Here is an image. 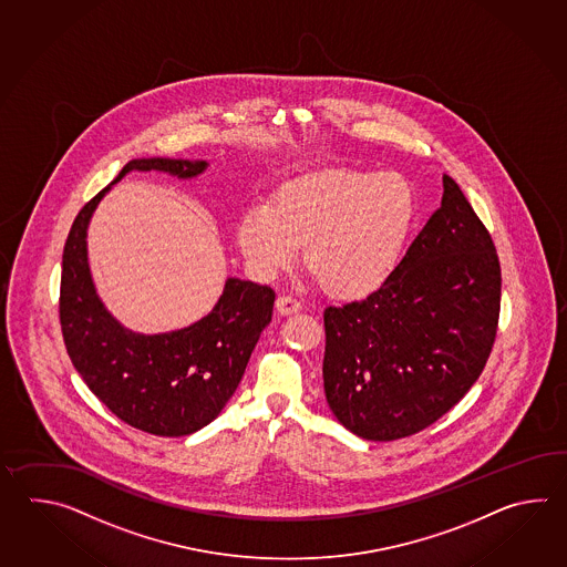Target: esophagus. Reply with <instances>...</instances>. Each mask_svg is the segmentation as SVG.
Masks as SVG:
<instances>
[{
    "label": "esophagus",
    "instance_id": "esophagus-1",
    "mask_svg": "<svg viewBox=\"0 0 567 567\" xmlns=\"http://www.w3.org/2000/svg\"><path fill=\"white\" fill-rule=\"evenodd\" d=\"M276 308H278L279 313L289 316V313L300 312L301 301L296 300L293 296H279L278 301H276Z\"/></svg>",
    "mask_w": 567,
    "mask_h": 567
}]
</instances>
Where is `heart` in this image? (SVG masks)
Returning <instances> with one entry per match:
<instances>
[{
	"label": "heart",
	"mask_w": 567,
	"mask_h": 567,
	"mask_svg": "<svg viewBox=\"0 0 567 567\" xmlns=\"http://www.w3.org/2000/svg\"><path fill=\"white\" fill-rule=\"evenodd\" d=\"M415 213V194L395 174L320 169L245 208L237 243L255 276L269 279L298 259L306 241V261L326 291L361 300L395 274Z\"/></svg>",
	"instance_id": "heart-1"
}]
</instances>
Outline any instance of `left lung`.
Here are the masks:
<instances>
[{
	"mask_svg": "<svg viewBox=\"0 0 567 567\" xmlns=\"http://www.w3.org/2000/svg\"><path fill=\"white\" fill-rule=\"evenodd\" d=\"M501 264L458 184L395 274L361 301L326 308V401L373 442L417 434L468 393L493 350Z\"/></svg>",
	"mask_w": 567,
	"mask_h": 567,
	"instance_id": "obj_1",
	"label": "left lung"
}]
</instances>
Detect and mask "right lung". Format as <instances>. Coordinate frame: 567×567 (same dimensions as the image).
<instances>
[{
	"label": "right lung",
	"mask_w": 567,
	"mask_h": 567,
	"mask_svg": "<svg viewBox=\"0 0 567 567\" xmlns=\"http://www.w3.org/2000/svg\"><path fill=\"white\" fill-rule=\"evenodd\" d=\"M206 166L205 159H132L81 208L62 254L59 310L74 369L111 413L147 434H194L217 417L241 383L255 344L271 322L276 291L229 278L213 312L198 322L162 334L133 332L96 296L86 229L101 198L133 169L166 172L188 181Z\"/></svg>",
	"instance_id": "right-lung-1"
}]
</instances>
